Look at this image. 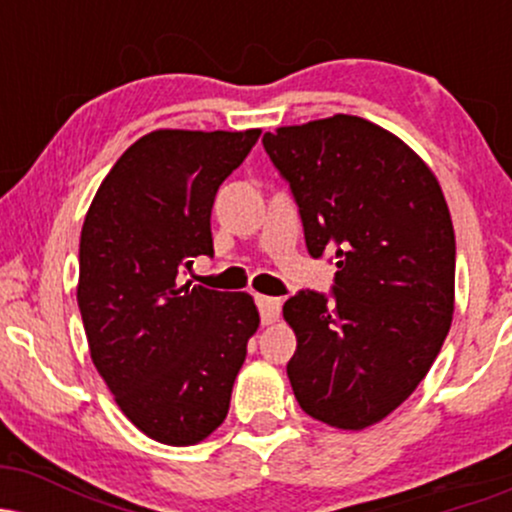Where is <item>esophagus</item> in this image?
<instances>
[{
	"mask_svg": "<svg viewBox=\"0 0 512 512\" xmlns=\"http://www.w3.org/2000/svg\"><path fill=\"white\" fill-rule=\"evenodd\" d=\"M257 308H260V317L264 325H274L279 320L281 313V301L279 298H269V296H255Z\"/></svg>",
	"mask_w": 512,
	"mask_h": 512,
	"instance_id": "1",
	"label": "esophagus"
}]
</instances>
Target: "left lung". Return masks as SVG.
Wrapping results in <instances>:
<instances>
[{
    "mask_svg": "<svg viewBox=\"0 0 512 512\" xmlns=\"http://www.w3.org/2000/svg\"><path fill=\"white\" fill-rule=\"evenodd\" d=\"M289 182L313 257L332 252V298L284 303L296 332L293 395L322 424L361 431L426 378L455 310V231L433 170L387 129L356 115L262 137Z\"/></svg>",
    "mask_w": 512,
    "mask_h": 512,
    "instance_id": "obj_1",
    "label": "left lung"
}]
</instances>
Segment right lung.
Instances as JSON below:
<instances>
[{"label":"right lung","instance_id":"1","mask_svg":"<svg viewBox=\"0 0 512 512\" xmlns=\"http://www.w3.org/2000/svg\"><path fill=\"white\" fill-rule=\"evenodd\" d=\"M260 134H144L86 211L76 301L91 361L122 414L163 445H195L223 424L260 327L250 293L178 279L195 257L214 255V197Z\"/></svg>","mask_w":512,"mask_h":512}]
</instances>
